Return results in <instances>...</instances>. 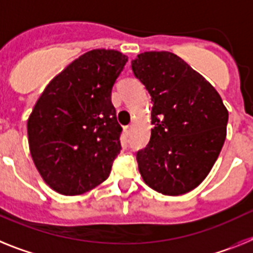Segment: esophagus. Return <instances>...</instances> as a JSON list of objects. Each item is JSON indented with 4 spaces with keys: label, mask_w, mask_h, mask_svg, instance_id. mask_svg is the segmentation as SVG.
Wrapping results in <instances>:
<instances>
[{
    "label": "esophagus",
    "mask_w": 253,
    "mask_h": 253,
    "mask_svg": "<svg viewBox=\"0 0 253 253\" xmlns=\"http://www.w3.org/2000/svg\"><path fill=\"white\" fill-rule=\"evenodd\" d=\"M124 132L126 133L127 136L131 135V132H132V125H128V126H125V127H124Z\"/></svg>",
    "instance_id": "34e87169"
}]
</instances>
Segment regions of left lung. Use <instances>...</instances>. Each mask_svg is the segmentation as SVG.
<instances>
[{
  "label": "left lung",
  "instance_id": "1",
  "mask_svg": "<svg viewBox=\"0 0 253 253\" xmlns=\"http://www.w3.org/2000/svg\"><path fill=\"white\" fill-rule=\"evenodd\" d=\"M131 63L153 102L150 141L136 154L140 174L163 195L190 192L220 154L227 108L215 87L177 54L144 52Z\"/></svg>",
  "mask_w": 253,
  "mask_h": 253
}]
</instances>
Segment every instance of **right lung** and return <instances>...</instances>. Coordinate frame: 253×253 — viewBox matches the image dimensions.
I'll list each match as a JSON object with an SVG mask.
<instances>
[{
    "mask_svg": "<svg viewBox=\"0 0 253 253\" xmlns=\"http://www.w3.org/2000/svg\"><path fill=\"white\" fill-rule=\"evenodd\" d=\"M126 62L118 50H89L35 103L28 120L30 154L42 178L58 193L80 195L108 178L122 132L112 87Z\"/></svg>",
    "mask_w": 253,
    "mask_h": 253,
    "instance_id": "add662e5",
    "label": "right lung"
}]
</instances>
